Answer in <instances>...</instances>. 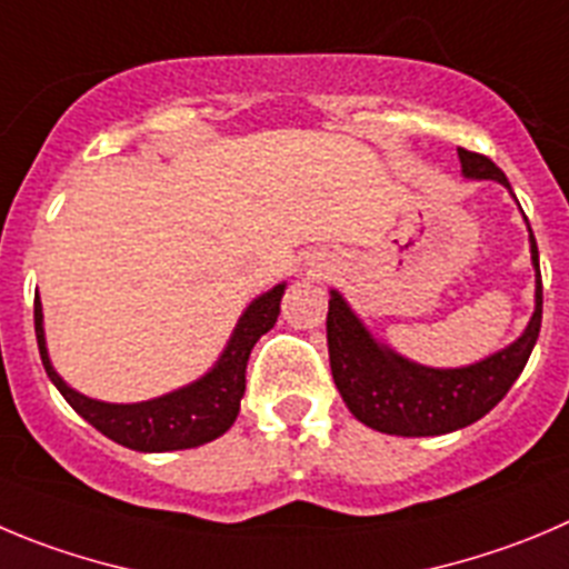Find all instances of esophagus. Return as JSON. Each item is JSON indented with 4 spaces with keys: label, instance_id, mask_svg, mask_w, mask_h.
Returning <instances> with one entry per match:
<instances>
[{
    "label": "esophagus",
    "instance_id": "34e87169",
    "mask_svg": "<svg viewBox=\"0 0 569 569\" xmlns=\"http://www.w3.org/2000/svg\"><path fill=\"white\" fill-rule=\"evenodd\" d=\"M315 272H322V267H317V269H315Z\"/></svg>",
    "mask_w": 569,
    "mask_h": 569
}]
</instances>
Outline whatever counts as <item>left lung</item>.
<instances>
[{"mask_svg": "<svg viewBox=\"0 0 569 569\" xmlns=\"http://www.w3.org/2000/svg\"><path fill=\"white\" fill-rule=\"evenodd\" d=\"M458 157L466 179H491L511 190L506 173L488 157L466 148H458ZM530 260L536 269V306L528 328L511 345L466 368H427L410 362L390 345L379 342L348 300L333 289L326 322L328 357L333 385L357 421L376 432L429 438L469 427L500 405L528 365L541 328V274L533 232Z\"/></svg>", "mask_w": 569, "mask_h": 569, "instance_id": "1", "label": "left lung"}]
</instances>
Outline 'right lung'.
<instances>
[{"mask_svg":"<svg viewBox=\"0 0 569 569\" xmlns=\"http://www.w3.org/2000/svg\"><path fill=\"white\" fill-rule=\"evenodd\" d=\"M283 291L286 283H278L249 302L243 315L238 317V326L232 328V337L227 339L219 362L204 376L179 390L164 392L151 401H137V405H111V401L89 398L56 373L50 353H47L44 311H41V300L36 295L33 317L41 365L58 392L67 398V405L114 443L134 449V452L193 449V446L216 440L236 423L243 390H247L249 353H252L254 342L278 322Z\"/></svg>","mask_w":569,"mask_h":569,"instance_id":"1","label":"right lung"}]
</instances>
